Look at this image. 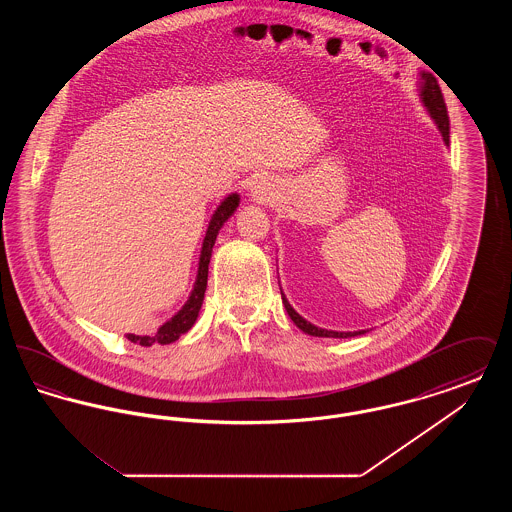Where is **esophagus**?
I'll return each instance as SVG.
<instances>
[{
  "mask_svg": "<svg viewBox=\"0 0 512 512\" xmlns=\"http://www.w3.org/2000/svg\"><path fill=\"white\" fill-rule=\"evenodd\" d=\"M251 195H253V199L255 201H259V203H265L270 199V184H268L265 178H259V180H255L253 182V186H251Z\"/></svg>",
  "mask_w": 512,
  "mask_h": 512,
  "instance_id": "obj_1",
  "label": "esophagus"
}]
</instances>
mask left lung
<instances>
[{"mask_svg":"<svg viewBox=\"0 0 512 512\" xmlns=\"http://www.w3.org/2000/svg\"><path fill=\"white\" fill-rule=\"evenodd\" d=\"M418 90H420V99H422L426 111L430 113V117L434 119L439 132H441V138H443L445 146H449V117H447V107H445V101H443L438 80L434 78V74L422 71V73H420ZM282 303H284L288 315L292 318L293 324H295L299 330H303L305 334H309V336H315V338H353V336L365 334V330H359V332H336V330L318 328V326L311 324L309 320H305V318L301 317V315L293 309L284 293H282Z\"/></svg>","mask_w":512,"mask_h":512,"instance_id":"1","label":"left lung"}]
</instances>
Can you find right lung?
Masks as SVG:
<instances>
[{
  "mask_svg": "<svg viewBox=\"0 0 512 512\" xmlns=\"http://www.w3.org/2000/svg\"><path fill=\"white\" fill-rule=\"evenodd\" d=\"M240 205V195L230 194L220 201L217 211L213 213L211 222L207 226L205 232V240L201 247V255H199V268H197V278H195L194 290L190 293L188 301L184 303V307L171 318L167 320L153 336H136V334H126V338L132 343L151 347L155 343L159 345H167L172 341L178 340L182 334H186L195 324V320L199 317L201 305H203V297L207 290V276H209V261L213 255V245L219 236V230L224 226V222L234 215V211Z\"/></svg>",
  "mask_w": 512,
  "mask_h": 512,
  "instance_id": "1",
  "label": "right lung"
}]
</instances>
